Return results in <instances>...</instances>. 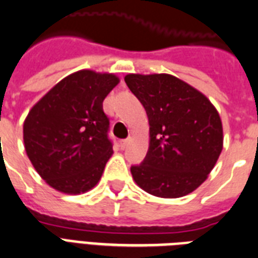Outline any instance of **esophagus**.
<instances>
[{
	"instance_id": "1",
	"label": "esophagus",
	"mask_w": 258,
	"mask_h": 258,
	"mask_svg": "<svg viewBox=\"0 0 258 258\" xmlns=\"http://www.w3.org/2000/svg\"><path fill=\"white\" fill-rule=\"evenodd\" d=\"M128 143H130V140H128V139L120 140V142H119V147H120V148H122V149L127 148V146H128Z\"/></svg>"
}]
</instances>
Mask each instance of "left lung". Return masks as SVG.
<instances>
[{"mask_svg":"<svg viewBox=\"0 0 258 258\" xmlns=\"http://www.w3.org/2000/svg\"><path fill=\"white\" fill-rule=\"evenodd\" d=\"M146 109L149 148L131 168L140 189L160 198H179L202 185L223 149L219 112L203 93L168 73L124 77Z\"/></svg>","mask_w":258,"mask_h":258,"instance_id":"left-lung-1","label":"left lung"}]
</instances>
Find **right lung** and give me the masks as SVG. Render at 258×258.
<instances>
[{
  "label": "right lung",
  "instance_id": "1",
  "mask_svg": "<svg viewBox=\"0 0 258 258\" xmlns=\"http://www.w3.org/2000/svg\"><path fill=\"white\" fill-rule=\"evenodd\" d=\"M118 84L119 77L112 73L77 71L45 93L26 116L27 157L57 191L82 194L102 177L112 155L102 103Z\"/></svg>",
  "mask_w": 258,
  "mask_h": 258
}]
</instances>
